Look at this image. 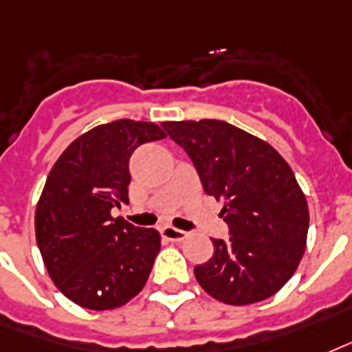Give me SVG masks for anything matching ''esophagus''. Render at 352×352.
Masks as SVG:
<instances>
[{"label":"esophagus","mask_w":352,"mask_h":352,"mask_svg":"<svg viewBox=\"0 0 352 352\" xmlns=\"http://www.w3.org/2000/svg\"><path fill=\"white\" fill-rule=\"evenodd\" d=\"M162 236L165 241H170V242H182L184 239H187V233L182 230H176L173 226H165L162 230Z\"/></svg>","instance_id":"34e87169"}]
</instances>
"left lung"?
Segmentation results:
<instances>
[{
    "instance_id": "left-lung-1",
    "label": "left lung",
    "mask_w": 352,
    "mask_h": 352,
    "mask_svg": "<svg viewBox=\"0 0 352 352\" xmlns=\"http://www.w3.org/2000/svg\"><path fill=\"white\" fill-rule=\"evenodd\" d=\"M165 132L195 163L204 190L224 201L230 239L195 268L196 280L226 305H252L285 287L303 257L309 206L274 146L217 119L167 121Z\"/></svg>"
}]
</instances>
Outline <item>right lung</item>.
Returning a JSON list of instances; mask_svg holds the SVG:
<instances>
[{
    "mask_svg": "<svg viewBox=\"0 0 352 352\" xmlns=\"http://www.w3.org/2000/svg\"><path fill=\"white\" fill-rule=\"evenodd\" d=\"M163 138L154 122H106L75 139L51 168L34 230L49 277L73 303L117 309L145 287L162 236L113 219L111 209L128 204L133 151Z\"/></svg>",
    "mask_w": 352,
    "mask_h": 352,
    "instance_id": "1",
    "label": "right lung"
}]
</instances>
